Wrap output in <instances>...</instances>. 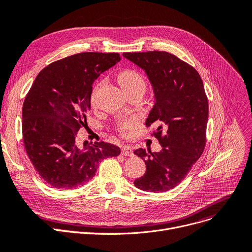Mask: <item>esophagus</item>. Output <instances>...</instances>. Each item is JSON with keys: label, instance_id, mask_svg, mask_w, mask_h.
Listing matches in <instances>:
<instances>
[{"label": "esophagus", "instance_id": "1", "mask_svg": "<svg viewBox=\"0 0 252 252\" xmlns=\"http://www.w3.org/2000/svg\"><path fill=\"white\" fill-rule=\"evenodd\" d=\"M122 154L125 156H133L134 155V151L130 147L128 146H124L122 149Z\"/></svg>", "mask_w": 252, "mask_h": 252}]
</instances>
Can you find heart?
Segmentation results:
<instances>
[{
  "label": "heart",
  "mask_w": 252,
  "mask_h": 252,
  "mask_svg": "<svg viewBox=\"0 0 252 252\" xmlns=\"http://www.w3.org/2000/svg\"><path fill=\"white\" fill-rule=\"evenodd\" d=\"M117 78H118L119 85L122 86V88L124 89L125 92L129 91V90H134V89H141L144 91L145 87H146L143 76L136 70H131V69L124 70L118 74ZM91 102H92V105L95 104L93 97H92ZM131 125H133V123L131 122H126L119 126V130L124 131L125 129L130 127Z\"/></svg>",
  "instance_id": "1"
}]
</instances>
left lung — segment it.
<instances>
[{"instance_id":"1","label":"left lung","mask_w":252,"mask_h":252,"mask_svg":"<svg viewBox=\"0 0 252 252\" xmlns=\"http://www.w3.org/2000/svg\"><path fill=\"white\" fill-rule=\"evenodd\" d=\"M123 56L143 69L151 84L154 105L146 126H158L154 136L162 147L159 152L135 150L146 173L134 184L143 191L165 192L185 179L204 150L208 102L202 79L191 65L167 52Z\"/></svg>"}]
</instances>
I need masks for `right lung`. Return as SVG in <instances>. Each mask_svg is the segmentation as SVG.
<instances>
[{"instance_id":"add662e5","label":"right lung","mask_w":252,"mask_h":252,"mask_svg":"<svg viewBox=\"0 0 252 252\" xmlns=\"http://www.w3.org/2000/svg\"><path fill=\"white\" fill-rule=\"evenodd\" d=\"M119 61L117 53L93 52L55 61L37 74L26 95L24 147L37 174L53 188L83 186L94 178L103 159L121 153L110 143L75 141L87 123L93 83Z\"/></svg>"}]
</instances>
